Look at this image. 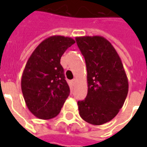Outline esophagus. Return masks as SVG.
<instances>
[{
  "instance_id": "obj_1",
  "label": "esophagus",
  "mask_w": 147,
  "mask_h": 147,
  "mask_svg": "<svg viewBox=\"0 0 147 147\" xmlns=\"http://www.w3.org/2000/svg\"><path fill=\"white\" fill-rule=\"evenodd\" d=\"M76 79H73V80H71V83H73V84H75V83H76Z\"/></svg>"
}]
</instances>
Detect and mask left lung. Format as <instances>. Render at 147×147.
<instances>
[{"label":"left lung","mask_w":147,"mask_h":147,"mask_svg":"<svg viewBox=\"0 0 147 147\" xmlns=\"http://www.w3.org/2000/svg\"><path fill=\"white\" fill-rule=\"evenodd\" d=\"M85 58L87 71V95L79 101L81 118L94 125L113 120L125 102L128 80L116 49L102 36L76 38Z\"/></svg>","instance_id":"8db88e82"}]
</instances>
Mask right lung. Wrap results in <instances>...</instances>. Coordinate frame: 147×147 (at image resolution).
Here are the masks:
<instances>
[{
    "instance_id": "1",
    "label": "right lung",
    "mask_w": 147,
    "mask_h": 147,
    "mask_svg": "<svg viewBox=\"0 0 147 147\" xmlns=\"http://www.w3.org/2000/svg\"><path fill=\"white\" fill-rule=\"evenodd\" d=\"M75 42L69 37H49L37 46L27 61L21 89L28 109L39 119L57 117L69 95L61 58Z\"/></svg>"
}]
</instances>
